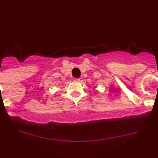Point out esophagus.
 Listing matches in <instances>:
<instances>
[{
    "label": "esophagus",
    "mask_w": 158,
    "mask_h": 158,
    "mask_svg": "<svg viewBox=\"0 0 158 158\" xmlns=\"http://www.w3.org/2000/svg\"><path fill=\"white\" fill-rule=\"evenodd\" d=\"M74 81H80V79H74Z\"/></svg>",
    "instance_id": "obj_1"
}]
</instances>
